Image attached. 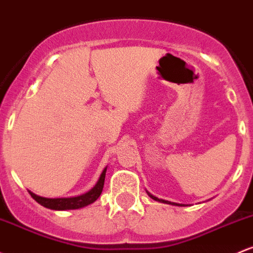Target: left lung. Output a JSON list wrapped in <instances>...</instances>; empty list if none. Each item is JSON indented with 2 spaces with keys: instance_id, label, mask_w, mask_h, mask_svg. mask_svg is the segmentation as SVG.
<instances>
[{
  "instance_id": "left-lung-1",
  "label": "left lung",
  "mask_w": 253,
  "mask_h": 253,
  "mask_svg": "<svg viewBox=\"0 0 253 253\" xmlns=\"http://www.w3.org/2000/svg\"><path fill=\"white\" fill-rule=\"evenodd\" d=\"M150 197H151L152 199H155V201H157V202H162V203H168V204H173V205H180V204H176V203H170V202H168V201H163V199H158L157 197H154L152 196V194H150V193H148Z\"/></svg>"
}]
</instances>
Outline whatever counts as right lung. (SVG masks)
<instances>
[{"mask_svg": "<svg viewBox=\"0 0 253 253\" xmlns=\"http://www.w3.org/2000/svg\"><path fill=\"white\" fill-rule=\"evenodd\" d=\"M105 171L107 168H104V170L102 171L99 180L97 181L95 187L92 190H90L88 192H86L82 196L78 197H72V198H44V197L36 196L35 193L30 192L31 197L35 199L37 203H40L43 207L48 208V209L52 210H73V209H80V208H84L86 205L93 203L97 201L99 196H101L102 190H103L104 186V179H105Z\"/></svg>", "mask_w": 253, "mask_h": 253, "instance_id": "1", "label": "right lung"}]
</instances>
